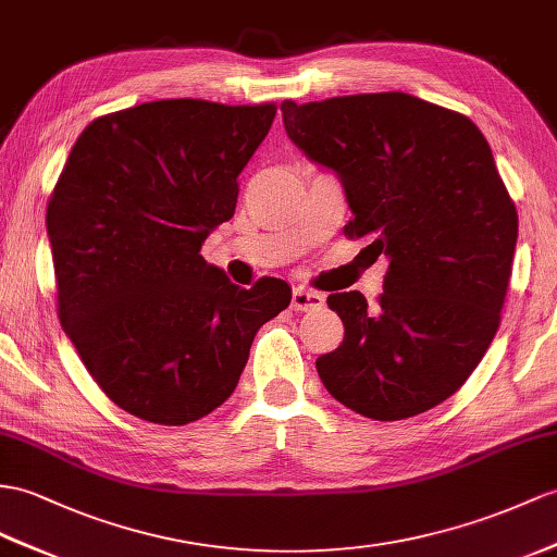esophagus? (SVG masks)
Returning a JSON list of instances; mask_svg holds the SVG:
<instances>
[{
    "label": "esophagus",
    "mask_w": 557,
    "mask_h": 557,
    "mask_svg": "<svg viewBox=\"0 0 557 557\" xmlns=\"http://www.w3.org/2000/svg\"><path fill=\"white\" fill-rule=\"evenodd\" d=\"M325 302V295L319 290H311L305 286H295L293 288V309L297 311H307V309H319Z\"/></svg>",
    "instance_id": "1"
}]
</instances>
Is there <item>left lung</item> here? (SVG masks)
I'll use <instances>...</instances> for the list:
<instances>
[{"mask_svg": "<svg viewBox=\"0 0 557 557\" xmlns=\"http://www.w3.org/2000/svg\"><path fill=\"white\" fill-rule=\"evenodd\" d=\"M302 151L343 180L355 220L389 260L373 307L329 295L343 345L317 359L331 395L373 420H404L449 399L500 323L518 210L484 134L466 115L404 91L283 101Z\"/></svg>", "mask_w": 557, "mask_h": 557, "instance_id": "8db88e82", "label": "left lung"}]
</instances>
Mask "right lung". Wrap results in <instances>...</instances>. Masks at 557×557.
Segmentation results:
<instances>
[{
  "instance_id": "add662e5",
  "label": "right lung",
  "mask_w": 557,
  "mask_h": 557,
  "mask_svg": "<svg viewBox=\"0 0 557 557\" xmlns=\"http://www.w3.org/2000/svg\"><path fill=\"white\" fill-rule=\"evenodd\" d=\"M274 115L276 103L151 101L91 120L67 156L47 206L57 309L122 411L158 425L208 416L290 305L286 281L240 288L200 255Z\"/></svg>"
}]
</instances>
